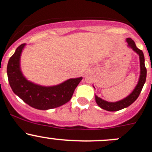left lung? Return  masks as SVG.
Segmentation results:
<instances>
[{"mask_svg": "<svg viewBox=\"0 0 152 152\" xmlns=\"http://www.w3.org/2000/svg\"><path fill=\"white\" fill-rule=\"evenodd\" d=\"M126 42H128V47H129L130 48L132 49L134 52H136V53L139 55V57H140V77H139L138 83H137V86L134 88L133 92H131L128 96H127L126 98H125L124 99L118 101V102H107V101L103 100V99H102L101 98H99V97H98L95 95V102H96L97 104L99 105L101 108L105 110L118 111L122 109H124V108L128 107V106L132 104L139 97L140 92L142 91V87H143L144 84H145V83L147 70L146 68H145V58H144L143 52L141 50H140V49L136 46V44L134 42V40L131 39V38H127Z\"/></svg>", "mask_w": 152, "mask_h": 152, "instance_id": "8db88e82", "label": "left lung"}]
</instances>
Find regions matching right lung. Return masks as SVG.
I'll list each match as a JSON object with an SVG mask.
<instances>
[{"mask_svg": "<svg viewBox=\"0 0 152 152\" xmlns=\"http://www.w3.org/2000/svg\"><path fill=\"white\" fill-rule=\"evenodd\" d=\"M26 44H21L10 57L7 65V76L12 91L32 107L42 110L58 107L72 99L75 88L83 77L71 78L55 86H44L29 81L20 67L21 52Z\"/></svg>", "mask_w": 152, "mask_h": 152, "instance_id": "obj_1", "label": "right lung"}]
</instances>
